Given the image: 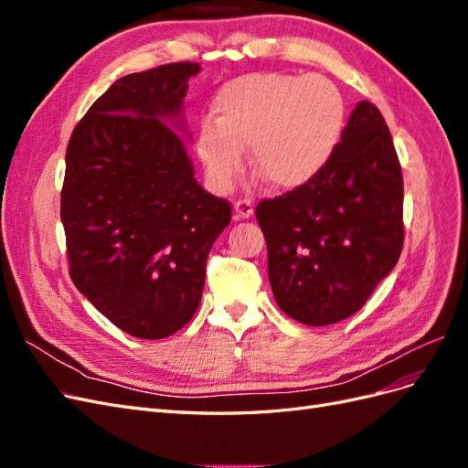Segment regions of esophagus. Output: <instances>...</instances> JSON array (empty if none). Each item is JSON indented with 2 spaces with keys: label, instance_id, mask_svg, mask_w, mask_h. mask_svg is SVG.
I'll list each match as a JSON object with an SVG mask.
<instances>
[{
  "label": "esophagus",
  "instance_id": "esophagus-1",
  "mask_svg": "<svg viewBox=\"0 0 468 468\" xmlns=\"http://www.w3.org/2000/svg\"><path fill=\"white\" fill-rule=\"evenodd\" d=\"M234 210H236V218H250L253 215V205L248 199H238L234 203Z\"/></svg>",
  "mask_w": 468,
  "mask_h": 468
}]
</instances>
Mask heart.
<instances>
[{
    "instance_id": "heart-1",
    "label": "heart",
    "mask_w": 468,
    "mask_h": 468,
    "mask_svg": "<svg viewBox=\"0 0 468 468\" xmlns=\"http://www.w3.org/2000/svg\"><path fill=\"white\" fill-rule=\"evenodd\" d=\"M215 121L205 119L195 140L208 183L232 187L250 165L267 187L296 191L328 165L346 129V101L324 76L277 72L236 78L215 95Z\"/></svg>"
}]
</instances>
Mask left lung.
I'll list each match as a JSON object with an SVG mask.
<instances>
[{"label": "left lung", "instance_id": "1", "mask_svg": "<svg viewBox=\"0 0 468 468\" xmlns=\"http://www.w3.org/2000/svg\"><path fill=\"white\" fill-rule=\"evenodd\" d=\"M404 183L377 105L353 109L332 160L306 187L256 207L279 308L306 325L344 320L400 258Z\"/></svg>", "mask_w": 468, "mask_h": 468}]
</instances>
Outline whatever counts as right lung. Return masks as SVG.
<instances>
[{"label":"right lung","instance_id":"add662e5","mask_svg":"<svg viewBox=\"0 0 468 468\" xmlns=\"http://www.w3.org/2000/svg\"><path fill=\"white\" fill-rule=\"evenodd\" d=\"M197 62L117 80L76 124L66 150L60 218L69 277L122 332L162 339L201 303L208 251L232 207L195 179L181 115Z\"/></svg>","mask_w":468,"mask_h":468}]
</instances>
